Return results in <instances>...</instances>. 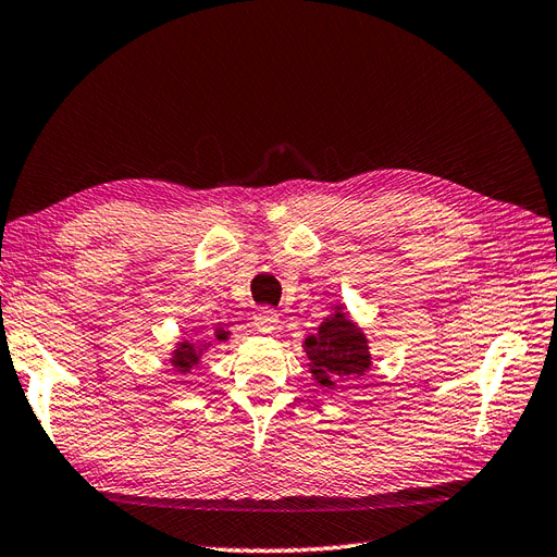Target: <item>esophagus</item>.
<instances>
[{
	"mask_svg": "<svg viewBox=\"0 0 557 557\" xmlns=\"http://www.w3.org/2000/svg\"><path fill=\"white\" fill-rule=\"evenodd\" d=\"M252 323H255V329L260 331V333H274L278 329V314H276L274 309H267L264 307V309L257 311Z\"/></svg>",
	"mask_w": 557,
	"mask_h": 557,
	"instance_id": "34e87169",
	"label": "esophagus"
}]
</instances>
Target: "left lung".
I'll use <instances>...</instances> for the list:
<instances>
[{
  "mask_svg": "<svg viewBox=\"0 0 557 557\" xmlns=\"http://www.w3.org/2000/svg\"><path fill=\"white\" fill-rule=\"evenodd\" d=\"M341 309L343 307H335V314L325 319L317 335H309L302 345L311 375L329 389L347 387V383L357 381L371 369L369 341Z\"/></svg>",
  "mask_w": 557,
  "mask_h": 557,
  "instance_id": "obj_1",
  "label": "left lung"
}]
</instances>
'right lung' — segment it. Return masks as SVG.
<instances>
[{
    "instance_id": "right-lung-1",
    "label": "right lung",
    "mask_w": 557,
    "mask_h": 557,
    "mask_svg": "<svg viewBox=\"0 0 557 557\" xmlns=\"http://www.w3.org/2000/svg\"><path fill=\"white\" fill-rule=\"evenodd\" d=\"M226 335H228L226 331H216V333H214L216 341H226ZM202 347H208V343H206V345H194V343H188V341L180 343V347H176V349L172 351V359H170L172 369L180 371V373H188V371H191L194 366L200 361Z\"/></svg>"
}]
</instances>
